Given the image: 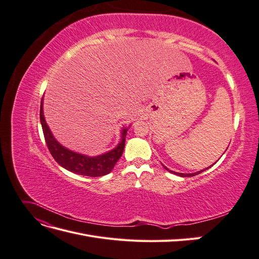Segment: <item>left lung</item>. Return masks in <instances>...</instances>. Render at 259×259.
<instances>
[{"label": "left lung", "instance_id": "1", "mask_svg": "<svg viewBox=\"0 0 259 259\" xmlns=\"http://www.w3.org/2000/svg\"><path fill=\"white\" fill-rule=\"evenodd\" d=\"M165 167V166H164ZM165 169H167L168 171H171V173H174V174H176V175H178V176H182V177H191V176H195V175H198V174H200L201 171H203V170H205V169H207V168H205V169H203V170H200V171H198V173H193V174H183V173H176V171H173V170H169L168 168H166L165 167Z\"/></svg>", "mask_w": 259, "mask_h": 259}]
</instances>
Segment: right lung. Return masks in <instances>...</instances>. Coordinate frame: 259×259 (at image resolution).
<instances>
[{
  "label": "right lung",
  "instance_id": "add662e5",
  "mask_svg": "<svg viewBox=\"0 0 259 259\" xmlns=\"http://www.w3.org/2000/svg\"><path fill=\"white\" fill-rule=\"evenodd\" d=\"M40 120L42 124L45 143L48 145V148L51 154L53 155V158L59 165L70 171H72V173L90 177H100L107 175L112 170L115 163L121 158V155L123 153L125 147V136H126L127 128H125L123 131L121 143L117 145L115 149L103 155L95 156V158H90V156L70 151L65 147H62L58 142H56V139L53 137L52 133L44 120L42 101L40 109Z\"/></svg>",
  "mask_w": 259,
  "mask_h": 259
}]
</instances>
